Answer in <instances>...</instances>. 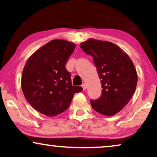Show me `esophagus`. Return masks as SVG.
<instances>
[{"mask_svg": "<svg viewBox=\"0 0 157 157\" xmlns=\"http://www.w3.org/2000/svg\"><path fill=\"white\" fill-rule=\"evenodd\" d=\"M82 86L83 91H85V90L86 89V83H83V84H82V86Z\"/></svg>", "mask_w": 157, "mask_h": 157, "instance_id": "obj_1", "label": "esophagus"}]
</instances>
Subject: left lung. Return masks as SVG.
<instances>
[{
  "mask_svg": "<svg viewBox=\"0 0 157 157\" xmlns=\"http://www.w3.org/2000/svg\"><path fill=\"white\" fill-rule=\"evenodd\" d=\"M81 48L93 57L102 86L101 96L91 100L101 114L113 116L128 104L136 90L137 73L128 56L111 42L90 38Z\"/></svg>",
  "mask_w": 157,
  "mask_h": 157,
  "instance_id": "8db88e82",
  "label": "left lung"
}]
</instances>
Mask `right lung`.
<instances>
[{
	"instance_id": "right-lung-1",
	"label": "right lung",
	"mask_w": 157,
	"mask_h": 157,
	"mask_svg": "<svg viewBox=\"0 0 157 157\" xmlns=\"http://www.w3.org/2000/svg\"><path fill=\"white\" fill-rule=\"evenodd\" d=\"M76 45L65 40H52L33 53L26 61L21 87L27 101L40 113L54 117L69 107L81 86H72L66 63Z\"/></svg>"
}]
</instances>
